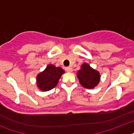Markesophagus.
<instances>
[{"mask_svg":"<svg viewBox=\"0 0 134 134\" xmlns=\"http://www.w3.org/2000/svg\"><path fill=\"white\" fill-rule=\"evenodd\" d=\"M65 70H66V71H67V72H71V71H72V68L70 67H66V68H65Z\"/></svg>","mask_w":134,"mask_h":134,"instance_id":"obj_1","label":"esophagus"}]
</instances>
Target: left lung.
Masks as SVG:
<instances>
[{
    "mask_svg": "<svg viewBox=\"0 0 134 134\" xmlns=\"http://www.w3.org/2000/svg\"><path fill=\"white\" fill-rule=\"evenodd\" d=\"M77 77L83 87L92 89L99 83L101 76L99 71L92 69L88 63H84L77 71Z\"/></svg>",
    "mask_w": 134,
    "mask_h": 134,
    "instance_id": "left-lung-1",
    "label": "left lung"
}]
</instances>
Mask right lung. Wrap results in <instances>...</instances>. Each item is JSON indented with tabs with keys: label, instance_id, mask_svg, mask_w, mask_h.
Returning a JSON list of instances; mask_svg holds the SVG:
<instances>
[{
	"label": "right lung",
	"instance_id": "add662e5",
	"mask_svg": "<svg viewBox=\"0 0 134 134\" xmlns=\"http://www.w3.org/2000/svg\"><path fill=\"white\" fill-rule=\"evenodd\" d=\"M65 71L61 67L48 65L43 71L37 76V86L42 91H48L57 86Z\"/></svg>",
	"mask_w": 134,
	"mask_h": 134
}]
</instances>
